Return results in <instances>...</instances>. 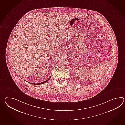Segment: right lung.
Here are the masks:
<instances>
[{"label": "right lung", "instance_id": "right-lung-1", "mask_svg": "<svg viewBox=\"0 0 125 125\" xmlns=\"http://www.w3.org/2000/svg\"><path fill=\"white\" fill-rule=\"evenodd\" d=\"M51 76L48 79H47V80L45 81L44 82H42V83H31V84H33V85H40V84H44V83H47L48 81L49 80H50V78H51Z\"/></svg>", "mask_w": 125, "mask_h": 125}]
</instances>
